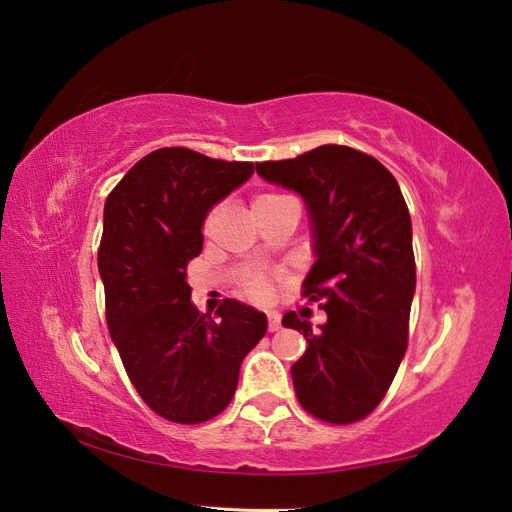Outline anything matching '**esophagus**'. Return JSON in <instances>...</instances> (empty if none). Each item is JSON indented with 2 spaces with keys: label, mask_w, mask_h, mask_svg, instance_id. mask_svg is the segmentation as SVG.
I'll use <instances>...</instances> for the list:
<instances>
[{
  "label": "esophagus",
  "mask_w": 512,
  "mask_h": 512,
  "mask_svg": "<svg viewBox=\"0 0 512 512\" xmlns=\"http://www.w3.org/2000/svg\"><path fill=\"white\" fill-rule=\"evenodd\" d=\"M279 328H281L279 314H277V312H270V314H268V332H277Z\"/></svg>",
  "instance_id": "esophagus-1"
}]
</instances>
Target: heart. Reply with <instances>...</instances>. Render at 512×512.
Here are the masks:
<instances>
[{
    "instance_id": "heart-1",
    "label": "heart",
    "mask_w": 512,
    "mask_h": 512,
    "mask_svg": "<svg viewBox=\"0 0 512 512\" xmlns=\"http://www.w3.org/2000/svg\"><path fill=\"white\" fill-rule=\"evenodd\" d=\"M279 198H284V195H275V193H262L257 195L255 202H253V209H259V206H266L270 202H275ZM215 215H217V206H213V209L204 215L202 220V228L204 231H209V228L213 226L215 222ZM281 277L279 275H273V273H259V270H250V273H246L242 279H239V295H242L244 299L253 301V303H268L270 299H273V292H275V284Z\"/></svg>"
}]
</instances>
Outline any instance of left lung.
Masks as SVG:
<instances>
[{"label":"left lung","mask_w":512,"mask_h":512,"mask_svg":"<svg viewBox=\"0 0 512 512\" xmlns=\"http://www.w3.org/2000/svg\"><path fill=\"white\" fill-rule=\"evenodd\" d=\"M257 173L306 200L317 262L303 297L328 314L321 332L295 312L281 319L308 343L290 367L295 394L323 422L363 420L385 398L407 352L416 292L407 202L387 167L345 145L257 162Z\"/></svg>","instance_id":"8db88e82"}]
</instances>
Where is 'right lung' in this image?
Segmentation results:
<instances>
[{
    "mask_svg": "<svg viewBox=\"0 0 512 512\" xmlns=\"http://www.w3.org/2000/svg\"><path fill=\"white\" fill-rule=\"evenodd\" d=\"M253 171V162L162 147L140 158L105 200L99 273L107 328L138 396L169 422L222 413L244 356L266 334V314L233 299L215 319L200 314L187 284L204 215Z\"/></svg>",
    "mask_w": 512,
    "mask_h": 512,
    "instance_id": "add662e5",
    "label": "right lung"
}]
</instances>
